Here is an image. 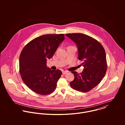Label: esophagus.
Listing matches in <instances>:
<instances>
[{
    "label": "esophagus",
    "mask_w": 125,
    "mask_h": 125,
    "mask_svg": "<svg viewBox=\"0 0 125 125\" xmlns=\"http://www.w3.org/2000/svg\"><path fill=\"white\" fill-rule=\"evenodd\" d=\"M68 72V71H62V74H63V75H65V74H66Z\"/></svg>",
    "instance_id": "34e87169"
}]
</instances>
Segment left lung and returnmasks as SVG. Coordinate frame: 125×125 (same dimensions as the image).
Segmentation results:
<instances>
[{"label": "left lung", "mask_w": 125, "mask_h": 125, "mask_svg": "<svg viewBox=\"0 0 125 125\" xmlns=\"http://www.w3.org/2000/svg\"><path fill=\"white\" fill-rule=\"evenodd\" d=\"M74 41L78 48L79 60L83 61L82 73L72 71L74 80L70 84L75 90L86 93L96 86L104 78L107 68L104 48L94 38L81 33L65 34Z\"/></svg>", "instance_id": "8db88e82"}]
</instances>
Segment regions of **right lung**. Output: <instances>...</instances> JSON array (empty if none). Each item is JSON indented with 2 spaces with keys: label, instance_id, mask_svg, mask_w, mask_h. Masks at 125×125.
<instances>
[{
  "label": "right lung",
  "instance_id": "add662e5",
  "mask_svg": "<svg viewBox=\"0 0 125 125\" xmlns=\"http://www.w3.org/2000/svg\"><path fill=\"white\" fill-rule=\"evenodd\" d=\"M64 36V34H44L31 40L22 49L19 72L24 83L33 92L45 95L55 91L62 73L47 67L46 61L53 57Z\"/></svg>",
  "mask_w": 125,
  "mask_h": 125
}]
</instances>
